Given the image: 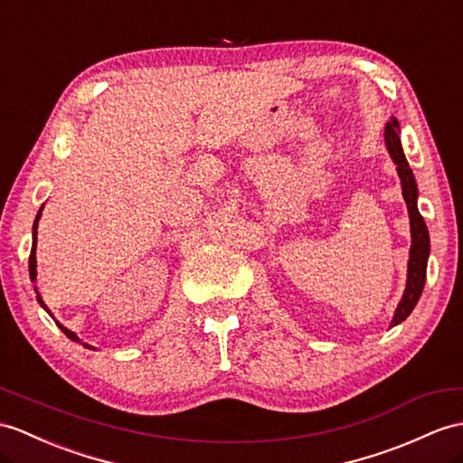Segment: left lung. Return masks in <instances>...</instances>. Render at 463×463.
Wrapping results in <instances>:
<instances>
[{
  "instance_id": "8db88e82",
  "label": "left lung",
  "mask_w": 463,
  "mask_h": 463,
  "mask_svg": "<svg viewBox=\"0 0 463 463\" xmlns=\"http://www.w3.org/2000/svg\"><path fill=\"white\" fill-rule=\"evenodd\" d=\"M401 128L397 118H391L385 126V145L391 155L392 163L397 165V173L401 178L402 186V196L407 202L409 208V218H411V253H409V270H407V288L402 292V298L399 302L397 310H394V317L391 322L392 326L401 324L402 320L409 318V314L414 310L416 302H419L424 280H426V265H428V255H430V238H428V228L424 223V218L420 216L419 206H416V200H419V188H416V180L407 163V156L402 153L401 145Z\"/></svg>"
}]
</instances>
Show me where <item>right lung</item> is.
Returning <instances> with one entry per match:
<instances>
[{
    "label": "right lung",
    "instance_id": "obj_1",
    "mask_svg": "<svg viewBox=\"0 0 463 463\" xmlns=\"http://www.w3.org/2000/svg\"><path fill=\"white\" fill-rule=\"evenodd\" d=\"M43 208H44V204L41 206V210H39V213H37L35 223H33V247H31V255H29V275H31V280H33V283H35V280H37V255H35V253H37V225H39V220H41ZM35 292H37V287H35ZM37 300H39L41 307L51 314V310L47 308V304H44V302H43V298L39 297V292H37ZM51 317H52V314H51ZM54 322H56V320H54ZM56 326H59V328L66 334V337H69V340H72V342H80V340H78V335H76L74 332H71L69 328H64V326H62L61 322H56ZM80 344H82V342H80ZM82 345L90 349V345H88V344H82Z\"/></svg>",
    "mask_w": 463,
    "mask_h": 463
}]
</instances>
